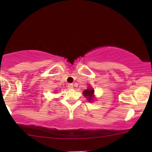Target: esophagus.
<instances>
[{
  "label": "esophagus",
  "mask_w": 152,
  "mask_h": 152,
  "mask_svg": "<svg viewBox=\"0 0 152 152\" xmlns=\"http://www.w3.org/2000/svg\"><path fill=\"white\" fill-rule=\"evenodd\" d=\"M68 88H69V89H72V88H74V85H73L72 83H69V84H68Z\"/></svg>",
  "instance_id": "34e87169"
}]
</instances>
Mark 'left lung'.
I'll use <instances>...</instances> for the list:
<instances>
[{
	"mask_svg": "<svg viewBox=\"0 0 152 152\" xmlns=\"http://www.w3.org/2000/svg\"><path fill=\"white\" fill-rule=\"evenodd\" d=\"M83 94L85 97H86L88 102H92L94 100V90L92 88H91V86L88 87V88H87V89L83 91Z\"/></svg>",
	"mask_w": 152,
	"mask_h": 152,
	"instance_id": "1",
	"label": "left lung"
}]
</instances>
